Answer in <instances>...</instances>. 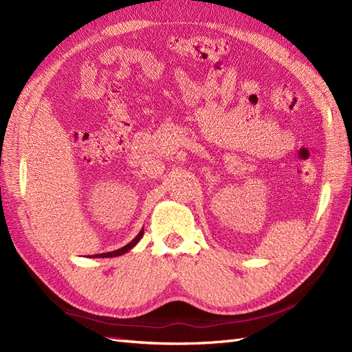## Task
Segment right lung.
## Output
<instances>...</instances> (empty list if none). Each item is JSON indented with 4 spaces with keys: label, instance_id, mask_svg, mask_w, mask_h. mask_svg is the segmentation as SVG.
<instances>
[{
    "label": "right lung",
    "instance_id": "1",
    "mask_svg": "<svg viewBox=\"0 0 352 352\" xmlns=\"http://www.w3.org/2000/svg\"><path fill=\"white\" fill-rule=\"evenodd\" d=\"M142 235H144V229L138 233L136 235V238H133L129 243L127 245H124V247H122L120 250H116V251H111V252H104V254H95V255H92L94 258H109V257H119V255H123V254H126L127 251H131L135 245L140 242V239L142 238Z\"/></svg>",
    "mask_w": 352,
    "mask_h": 352
}]
</instances>
